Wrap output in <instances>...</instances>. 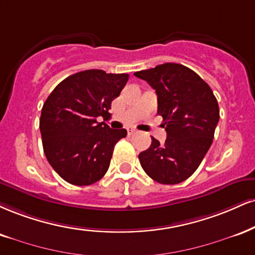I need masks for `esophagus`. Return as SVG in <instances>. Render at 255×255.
I'll return each instance as SVG.
<instances>
[{
	"instance_id": "obj_1",
	"label": "esophagus",
	"mask_w": 255,
	"mask_h": 255,
	"mask_svg": "<svg viewBox=\"0 0 255 255\" xmlns=\"http://www.w3.org/2000/svg\"><path fill=\"white\" fill-rule=\"evenodd\" d=\"M127 131H128V135H133L134 133H136V129H134V128H131V127H128Z\"/></svg>"
}]
</instances>
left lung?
<instances>
[{"label":"left lung","mask_w":255,"mask_h":255,"mask_svg":"<svg viewBox=\"0 0 255 255\" xmlns=\"http://www.w3.org/2000/svg\"><path fill=\"white\" fill-rule=\"evenodd\" d=\"M134 76L143 79L158 96L167 137L164 145L152 136L139 160L143 171L160 184L182 183L197 170L213 143L220 120L216 97L197 73L182 64L165 63Z\"/></svg>","instance_id":"1"}]
</instances>
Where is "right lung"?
<instances>
[{
    "label": "right lung",
    "mask_w": 255,
    "mask_h": 255,
    "mask_svg": "<svg viewBox=\"0 0 255 255\" xmlns=\"http://www.w3.org/2000/svg\"><path fill=\"white\" fill-rule=\"evenodd\" d=\"M128 77L87 70L60 82L45 101L40 116L42 147L51 166L67 183L91 185L108 171L116 142L127 130L112 129L97 118L109 115L112 101Z\"/></svg>",
    "instance_id": "obj_1"
}]
</instances>
